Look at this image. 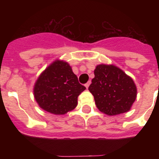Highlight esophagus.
I'll use <instances>...</instances> for the list:
<instances>
[{"instance_id":"obj_1","label":"esophagus","mask_w":159,"mask_h":159,"mask_svg":"<svg viewBox=\"0 0 159 159\" xmlns=\"http://www.w3.org/2000/svg\"><path fill=\"white\" fill-rule=\"evenodd\" d=\"M90 84H91V82H88L87 84H85V87H86V88H88V87L90 86Z\"/></svg>"}]
</instances>
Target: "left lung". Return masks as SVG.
<instances>
[{
    "instance_id": "obj_1",
    "label": "left lung",
    "mask_w": 159,
    "mask_h": 159,
    "mask_svg": "<svg viewBox=\"0 0 159 159\" xmlns=\"http://www.w3.org/2000/svg\"><path fill=\"white\" fill-rule=\"evenodd\" d=\"M94 74L88 90L97 108L107 116L129 111L137 96L134 80L113 64L97 65Z\"/></svg>"
}]
</instances>
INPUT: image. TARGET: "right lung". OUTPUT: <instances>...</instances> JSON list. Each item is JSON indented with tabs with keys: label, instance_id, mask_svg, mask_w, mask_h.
Masks as SVG:
<instances>
[{
	"label": "right lung",
	"instance_id": "1",
	"mask_svg": "<svg viewBox=\"0 0 159 159\" xmlns=\"http://www.w3.org/2000/svg\"><path fill=\"white\" fill-rule=\"evenodd\" d=\"M86 88L78 81L71 66L55 60L35 83L33 93L40 108L55 115H64L75 109L78 96Z\"/></svg>",
	"mask_w": 159,
	"mask_h": 159
}]
</instances>
